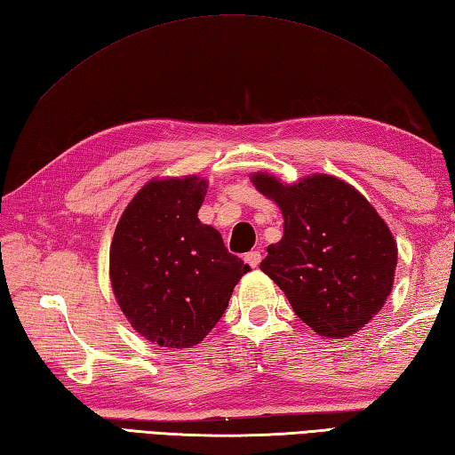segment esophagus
<instances>
[{"mask_svg": "<svg viewBox=\"0 0 455 455\" xmlns=\"http://www.w3.org/2000/svg\"><path fill=\"white\" fill-rule=\"evenodd\" d=\"M244 260H246V264H251L252 268H258V266H260V262H262V252H260V251L248 252V254L244 256Z\"/></svg>", "mask_w": 455, "mask_h": 455, "instance_id": "34e87169", "label": "esophagus"}]
</instances>
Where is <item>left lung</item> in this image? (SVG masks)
<instances>
[{"label":"left lung","instance_id":"left-lung-1","mask_svg":"<svg viewBox=\"0 0 455 455\" xmlns=\"http://www.w3.org/2000/svg\"><path fill=\"white\" fill-rule=\"evenodd\" d=\"M251 181L283 217V236L268 246L260 270L317 335L343 339L357 333L393 291L398 248L387 222L353 185L333 175L283 183L258 172Z\"/></svg>","mask_w":455,"mask_h":455}]
</instances>
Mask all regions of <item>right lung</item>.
I'll list each match as a JSON object with an SVG mask.
<instances>
[{
  "label": "right lung",
  "mask_w": 455,
  "mask_h": 455,
  "mask_svg": "<svg viewBox=\"0 0 455 455\" xmlns=\"http://www.w3.org/2000/svg\"><path fill=\"white\" fill-rule=\"evenodd\" d=\"M209 181L156 177L133 195L110 244V283L136 331L169 349L201 343L251 270L197 212Z\"/></svg>",
  "instance_id": "obj_1"
}]
</instances>
